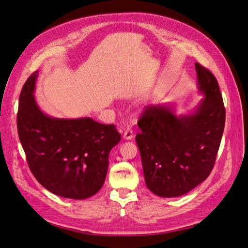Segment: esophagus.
Masks as SVG:
<instances>
[{"label":"esophagus","mask_w":248,"mask_h":248,"mask_svg":"<svg viewBox=\"0 0 248 248\" xmlns=\"http://www.w3.org/2000/svg\"><path fill=\"white\" fill-rule=\"evenodd\" d=\"M123 139L126 140H130L133 139V132H132V129H131V128H127V129L124 131Z\"/></svg>","instance_id":"34e87169"}]
</instances>
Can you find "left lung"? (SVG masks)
Returning <instances> with one entry per match:
<instances>
[{
  "label": "left lung",
  "instance_id": "1",
  "mask_svg": "<svg viewBox=\"0 0 248 248\" xmlns=\"http://www.w3.org/2000/svg\"><path fill=\"white\" fill-rule=\"evenodd\" d=\"M198 87L205 97L190 114L177 115L172 103L148 106L139 119L136 140L148 188L156 196H183L208 178L226 122L215 77L196 63Z\"/></svg>",
  "mask_w": 248,
  "mask_h": 248
}]
</instances>
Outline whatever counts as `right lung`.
I'll list each match as a JSON object with an SVG mask.
<instances>
[{
	"label": "right lung",
	"instance_id": "right-lung-1",
	"mask_svg": "<svg viewBox=\"0 0 248 248\" xmlns=\"http://www.w3.org/2000/svg\"><path fill=\"white\" fill-rule=\"evenodd\" d=\"M38 71L19 95L17 131L32 174L59 197L84 200L102 187L110 150L121 140L115 125L92 118L60 119L40 109L34 97Z\"/></svg>",
	"mask_w": 248,
	"mask_h": 248
}]
</instances>
